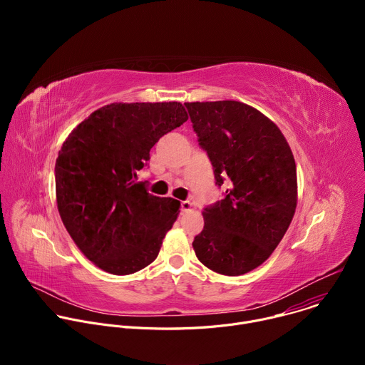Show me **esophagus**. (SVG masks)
I'll list each match as a JSON object with an SVG mask.
<instances>
[{
  "mask_svg": "<svg viewBox=\"0 0 365 365\" xmlns=\"http://www.w3.org/2000/svg\"><path fill=\"white\" fill-rule=\"evenodd\" d=\"M180 206H182V211H190L192 210V202L190 200H182V203H180Z\"/></svg>",
  "mask_w": 365,
  "mask_h": 365,
  "instance_id": "obj_1",
  "label": "esophagus"
}]
</instances>
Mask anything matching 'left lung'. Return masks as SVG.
<instances>
[{
    "mask_svg": "<svg viewBox=\"0 0 365 365\" xmlns=\"http://www.w3.org/2000/svg\"><path fill=\"white\" fill-rule=\"evenodd\" d=\"M199 145L225 197L203 210L192 242L199 262L224 276L263 264L286 234L297 203L296 163L279 130L238 101L185 102Z\"/></svg>",
    "mask_w": 365,
    "mask_h": 365,
    "instance_id": "1",
    "label": "left lung"
}]
</instances>
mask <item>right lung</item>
I'll use <instances>...</instances> for the list:
<instances>
[{"label":"right lung","mask_w":365,"mask_h":365,"mask_svg":"<svg viewBox=\"0 0 365 365\" xmlns=\"http://www.w3.org/2000/svg\"><path fill=\"white\" fill-rule=\"evenodd\" d=\"M185 121L180 102H114L93 111L63 143L55 166L58 210L99 269L125 276L159 255L180 202L148 193L137 173L151 147Z\"/></svg>","instance_id":"add662e5"}]
</instances>
